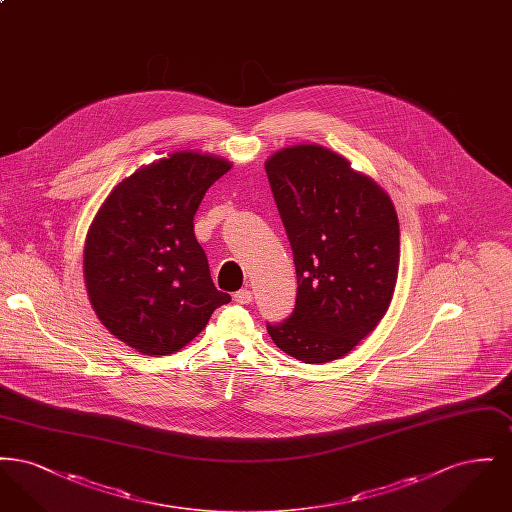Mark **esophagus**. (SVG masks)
I'll use <instances>...</instances> for the list:
<instances>
[{
	"instance_id": "obj_1",
	"label": "esophagus",
	"mask_w": 512,
	"mask_h": 512,
	"mask_svg": "<svg viewBox=\"0 0 512 512\" xmlns=\"http://www.w3.org/2000/svg\"><path fill=\"white\" fill-rule=\"evenodd\" d=\"M251 299H253V295H251V292H249L247 288L234 293V301H236V303H240V305H249V303H251Z\"/></svg>"
}]
</instances>
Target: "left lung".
<instances>
[{
	"instance_id": "1",
	"label": "left lung",
	"mask_w": 512,
	"mask_h": 512,
	"mask_svg": "<svg viewBox=\"0 0 512 512\" xmlns=\"http://www.w3.org/2000/svg\"><path fill=\"white\" fill-rule=\"evenodd\" d=\"M268 182L292 245V315L267 322L272 341L317 365L347 355L386 315L399 268V222L388 194L320 146L276 151Z\"/></svg>"
}]
</instances>
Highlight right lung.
I'll return each mask as SVG.
<instances>
[{
  "label": "right lung",
  "instance_id": "right-lung-1",
  "mask_svg": "<svg viewBox=\"0 0 512 512\" xmlns=\"http://www.w3.org/2000/svg\"><path fill=\"white\" fill-rule=\"evenodd\" d=\"M230 163L176 151L103 201L84 247V278L105 328L146 355H169L205 328L228 293L213 284L194 215Z\"/></svg>",
  "mask_w": 512,
  "mask_h": 512
}]
</instances>
